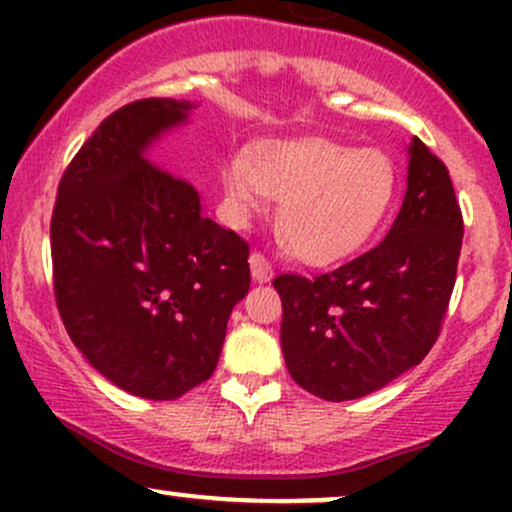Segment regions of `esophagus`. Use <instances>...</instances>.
Instances as JSON below:
<instances>
[{"instance_id":"obj_1","label":"esophagus","mask_w":512,"mask_h":512,"mask_svg":"<svg viewBox=\"0 0 512 512\" xmlns=\"http://www.w3.org/2000/svg\"><path fill=\"white\" fill-rule=\"evenodd\" d=\"M250 272L257 284H267V281H272L274 276L272 264H269V260L262 255V252H252L250 255Z\"/></svg>"}]
</instances>
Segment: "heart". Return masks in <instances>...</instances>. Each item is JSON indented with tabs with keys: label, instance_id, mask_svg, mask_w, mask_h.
<instances>
[{
	"label": "heart",
	"instance_id": "1",
	"mask_svg": "<svg viewBox=\"0 0 512 512\" xmlns=\"http://www.w3.org/2000/svg\"><path fill=\"white\" fill-rule=\"evenodd\" d=\"M223 214L245 226L279 197L276 228L310 264L354 255L383 223L395 197V168L378 149H354L325 137L262 142L221 168Z\"/></svg>",
	"mask_w": 512,
	"mask_h": 512
}]
</instances>
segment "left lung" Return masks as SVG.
I'll return each mask as SVG.
<instances>
[{
    "instance_id": "8db88e82",
    "label": "left lung",
    "mask_w": 512,
    "mask_h": 512,
    "mask_svg": "<svg viewBox=\"0 0 512 512\" xmlns=\"http://www.w3.org/2000/svg\"><path fill=\"white\" fill-rule=\"evenodd\" d=\"M462 231L448 168L414 137L407 195L383 243L313 279H274L291 378L310 395L346 402L424 361L448 313Z\"/></svg>"
}]
</instances>
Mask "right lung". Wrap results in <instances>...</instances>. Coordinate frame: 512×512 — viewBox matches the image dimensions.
I'll return each mask as SVG.
<instances>
[{"instance_id": "1", "label": "right lung", "mask_w": 512, "mask_h": 512, "mask_svg": "<svg viewBox=\"0 0 512 512\" xmlns=\"http://www.w3.org/2000/svg\"><path fill=\"white\" fill-rule=\"evenodd\" d=\"M195 103L115 110L64 170L50 223L52 276L76 349L120 390L178 399L211 378L250 248L202 214L195 187L146 158Z\"/></svg>"}]
</instances>
